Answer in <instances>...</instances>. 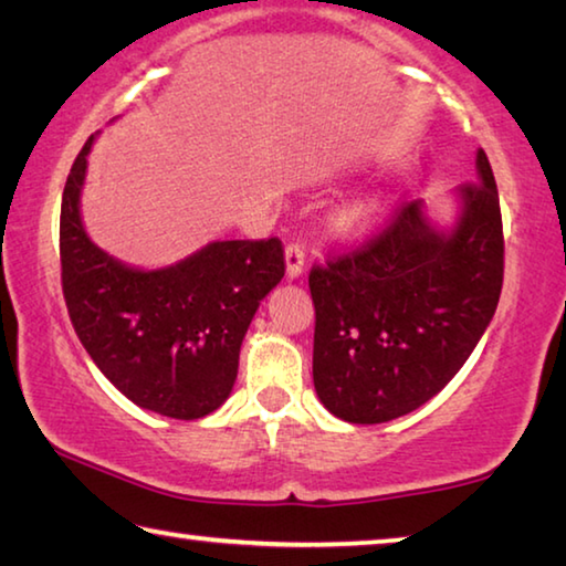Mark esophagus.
Instances as JSON below:
<instances>
[{
    "label": "esophagus",
    "mask_w": 566,
    "mask_h": 566,
    "mask_svg": "<svg viewBox=\"0 0 566 566\" xmlns=\"http://www.w3.org/2000/svg\"><path fill=\"white\" fill-rule=\"evenodd\" d=\"M284 260H286V276L290 280H296L304 272V247L300 242H290L284 249Z\"/></svg>",
    "instance_id": "obj_1"
}]
</instances>
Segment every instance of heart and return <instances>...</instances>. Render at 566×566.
<instances>
[{"mask_svg": "<svg viewBox=\"0 0 566 566\" xmlns=\"http://www.w3.org/2000/svg\"><path fill=\"white\" fill-rule=\"evenodd\" d=\"M381 212H385V199L364 197L344 212V224L354 229V232H369L381 219Z\"/></svg>", "mask_w": 566, "mask_h": 566, "instance_id": "1", "label": "heart"}]
</instances>
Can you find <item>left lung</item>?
<instances>
[{
	"label": "left lung",
	"instance_id": "left-lung-1",
	"mask_svg": "<svg viewBox=\"0 0 566 566\" xmlns=\"http://www.w3.org/2000/svg\"><path fill=\"white\" fill-rule=\"evenodd\" d=\"M479 181L457 187L452 229L424 202H401L357 249L314 264V389L334 417L381 424L442 391L494 317L504 280L496 181L484 149Z\"/></svg>",
	"mask_w": 566,
	"mask_h": 566
}]
</instances>
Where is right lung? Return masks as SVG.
Here are the masks:
<instances>
[{
	"mask_svg": "<svg viewBox=\"0 0 566 566\" xmlns=\"http://www.w3.org/2000/svg\"><path fill=\"white\" fill-rule=\"evenodd\" d=\"M94 134L62 195V292L76 337L124 397L171 419H199L234 387L256 306L284 276L270 239L212 242L165 270H132L84 232L80 195Z\"/></svg>",
	"mask_w": 566,
	"mask_h": 566,
	"instance_id": "add662e5",
	"label": "right lung"
}]
</instances>
